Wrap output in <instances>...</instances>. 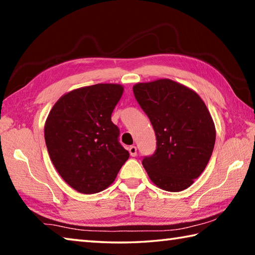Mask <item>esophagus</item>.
<instances>
[{"label": "esophagus", "mask_w": 255, "mask_h": 255, "mask_svg": "<svg viewBox=\"0 0 255 255\" xmlns=\"http://www.w3.org/2000/svg\"><path fill=\"white\" fill-rule=\"evenodd\" d=\"M128 150H129V153H130L131 156H136V155H137V147H136V146H130V147L128 148Z\"/></svg>", "instance_id": "obj_1"}]
</instances>
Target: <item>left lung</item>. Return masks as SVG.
I'll list each match as a JSON object with an SVG mask.
<instances>
[{
  "instance_id": "1",
  "label": "left lung",
  "mask_w": 255,
  "mask_h": 255,
  "mask_svg": "<svg viewBox=\"0 0 255 255\" xmlns=\"http://www.w3.org/2000/svg\"><path fill=\"white\" fill-rule=\"evenodd\" d=\"M132 91L156 136L154 154L143 158L149 179L166 191L189 188L204 172L215 145V125L205 102L169 79L138 83Z\"/></svg>"
}]
</instances>
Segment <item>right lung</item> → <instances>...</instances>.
<instances>
[{
	"label": "right lung",
	"instance_id": "obj_1",
	"mask_svg": "<svg viewBox=\"0 0 255 255\" xmlns=\"http://www.w3.org/2000/svg\"><path fill=\"white\" fill-rule=\"evenodd\" d=\"M119 84H96L66 93L45 125V140L55 169L81 193H97L114 182L129 157L119 143L111 114L123 96Z\"/></svg>",
	"mask_w": 255,
	"mask_h": 255
}]
</instances>
